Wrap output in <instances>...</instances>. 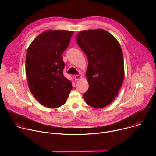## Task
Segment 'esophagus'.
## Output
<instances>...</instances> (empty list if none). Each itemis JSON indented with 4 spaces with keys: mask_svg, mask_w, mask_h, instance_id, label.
Wrapping results in <instances>:
<instances>
[{
    "mask_svg": "<svg viewBox=\"0 0 156 156\" xmlns=\"http://www.w3.org/2000/svg\"><path fill=\"white\" fill-rule=\"evenodd\" d=\"M81 75H75V79L76 80H80L81 78Z\"/></svg>",
    "mask_w": 156,
    "mask_h": 156,
    "instance_id": "esophagus-1",
    "label": "esophagus"
}]
</instances>
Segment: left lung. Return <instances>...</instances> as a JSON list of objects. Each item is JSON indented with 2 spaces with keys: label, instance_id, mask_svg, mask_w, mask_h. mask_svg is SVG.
I'll use <instances>...</instances> for the list:
<instances>
[{
  "label": "left lung",
  "instance_id": "obj_1",
  "mask_svg": "<svg viewBox=\"0 0 156 156\" xmlns=\"http://www.w3.org/2000/svg\"><path fill=\"white\" fill-rule=\"evenodd\" d=\"M76 40L88 60L86 76L89 88L83 98L90 106L103 108L113 102L123 81L120 45L112 34L102 29L80 31Z\"/></svg>",
  "mask_w": 156,
  "mask_h": 156
}]
</instances>
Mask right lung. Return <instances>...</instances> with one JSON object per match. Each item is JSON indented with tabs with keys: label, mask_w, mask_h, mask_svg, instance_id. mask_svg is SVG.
Returning a JSON list of instances; mask_svg holds the SVG:
<instances>
[{
	"label": "right lung",
	"mask_w": 156,
	"mask_h": 156,
	"mask_svg": "<svg viewBox=\"0 0 156 156\" xmlns=\"http://www.w3.org/2000/svg\"><path fill=\"white\" fill-rule=\"evenodd\" d=\"M73 31L48 30L30 45L26 56V75L30 90L42 105L57 108L66 101L72 89L65 78L62 54L68 47Z\"/></svg>",
	"instance_id": "right-lung-1"
}]
</instances>
